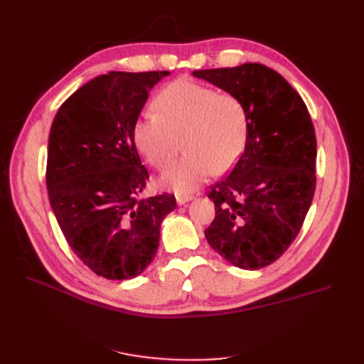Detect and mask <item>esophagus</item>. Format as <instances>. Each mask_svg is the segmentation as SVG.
<instances>
[{"label": "esophagus", "instance_id": "34e87169", "mask_svg": "<svg viewBox=\"0 0 364 364\" xmlns=\"http://www.w3.org/2000/svg\"><path fill=\"white\" fill-rule=\"evenodd\" d=\"M193 199H194V196H178L176 197V202H178V205H185V203L191 202Z\"/></svg>", "mask_w": 364, "mask_h": 364}]
</instances>
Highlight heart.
<instances>
[{
    "label": "heart",
    "mask_w": 364,
    "mask_h": 364,
    "mask_svg": "<svg viewBox=\"0 0 364 364\" xmlns=\"http://www.w3.org/2000/svg\"><path fill=\"white\" fill-rule=\"evenodd\" d=\"M158 112L146 111L134 126L138 150L155 165H167L183 146L185 155L159 176V185L179 194L193 193L214 171L235 165L247 141L249 117L234 94H218L211 86L176 80L159 92Z\"/></svg>",
    "instance_id": "b5f03b06"
}]
</instances>
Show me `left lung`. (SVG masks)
I'll return each mask as SVG.
<instances>
[{
	"mask_svg": "<svg viewBox=\"0 0 364 364\" xmlns=\"http://www.w3.org/2000/svg\"><path fill=\"white\" fill-rule=\"evenodd\" d=\"M237 95L249 117L245 153L213 186L215 218L205 237L235 267L277 261L299 234L316 190L317 142L308 109L281 74L261 63L193 71Z\"/></svg>",
	"mask_w": 364,
	"mask_h": 364,
	"instance_id": "8db88e82",
	"label": "left lung"
}]
</instances>
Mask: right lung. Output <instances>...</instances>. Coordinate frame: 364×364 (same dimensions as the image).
<instances>
[{
	"instance_id": "add662e5",
	"label": "right lung",
	"mask_w": 364,
	"mask_h": 364,
	"mask_svg": "<svg viewBox=\"0 0 364 364\" xmlns=\"http://www.w3.org/2000/svg\"><path fill=\"white\" fill-rule=\"evenodd\" d=\"M170 71H111L80 86L59 107L48 138L47 190L68 245L107 279H132L156 257L174 196L136 200L149 173L134 126L149 92Z\"/></svg>"
}]
</instances>
